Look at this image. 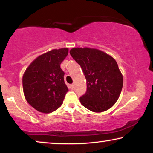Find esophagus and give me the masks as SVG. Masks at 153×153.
<instances>
[{
  "label": "esophagus",
  "instance_id": "esophagus-1",
  "mask_svg": "<svg viewBox=\"0 0 153 153\" xmlns=\"http://www.w3.org/2000/svg\"><path fill=\"white\" fill-rule=\"evenodd\" d=\"M69 88H70V89L74 88V85H73V84H70V85H69Z\"/></svg>",
  "mask_w": 153,
  "mask_h": 153
}]
</instances>
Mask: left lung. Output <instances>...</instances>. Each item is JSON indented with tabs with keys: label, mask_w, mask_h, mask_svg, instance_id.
I'll list each match as a JSON object with an SVG mask.
<instances>
[{
	"label": "left lung",
	"mask_w": 153,
	"mask_h": 153,
	"mask_svg": "<svg viewBox=\"0 0 153 153\" xmlns=\"http://www.w3.org/2000/svg\"><path fill=\"white\" fill-rule=\"evenodd\" d=\"M73 59L81 66L86 79V93L79 98L82 105L93 112L112 107L120 95L123 78L118 64L107 53L91 48H73Z\"/></svg>",
	"instance_id": "obj_1"
}]
</instances>
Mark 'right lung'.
<instances>
[{"instance_id":"1","label":"right lung","mask_w":153,"mask_h":153,"mask_svg":"<svg viewBox=\"0 0 153 153\" xmlns=\"http://www.w3.org/2000/svg\"><path fill=\"white\" fill-rule=\"evenodd\" d=\"M68 54V48L53 49L31 62L23 76L26 101L39 112L49 114L61 106L68 88L60 63Z\"/></svg>"}]
</instances>
